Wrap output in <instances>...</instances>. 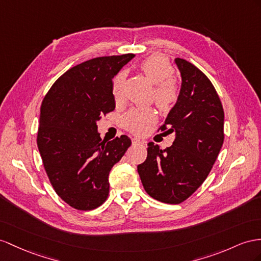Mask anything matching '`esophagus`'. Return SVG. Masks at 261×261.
Returning a JSON list of instances; mask_svg holds the SVG:
<instances>
[{"label":"esophagus","instance_id":"1","mask_svg":"<svg viewBox=\"0 0 261 261\" xmlns=\"http://www.w3.org/2000/svg\"><path fill=\"white\" fill-rule=\"evenodd\" d=\"M132 143L133 144H139V143H144V141L141 139H139V138H132Z\"/></svg>","mask_w":261,"mask_h":261}]
</instances>
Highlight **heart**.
I'll list each match as a JSON object with an SVG mask.
<instances>
[{"instance_id": "b5f03b06", "label": "heart", "mask_w": 261, "mask_h": 261, "mask_svg": "<svg viewBox=\"0 0 261 261\" xmlns=\"http://www.w3.org/2000/svg\"><path fill=\"white\" fill-rule=\"evenodd\" d=\"M141 69L145 77L156 85L154 93L158 106L161 109H169L178 97L176 86L171 79L174 75V68L164 56L152 55L142 62ZM125 77L126 73L122 70L112 80V95L116 101L122 99ZM154 119V112L151 109H132L124 116L123 123L132 132L142 135L149 130Z\"/></svg>"}]
</instances>
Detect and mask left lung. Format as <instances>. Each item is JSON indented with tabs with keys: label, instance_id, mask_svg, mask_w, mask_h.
<instances>
[{
	"label": "left lung",
	"instance_id": "8db88e82",
	"mask_svg": "<svg viewBox=\"0 0 261 261\" xmlns=\"http://www.w3.org/2000/svg\"><path fill=\"white\" fill-rule=\"evenodd\" d=\"M181 89L161 130L175 133L162 150L148 143V156L138 165L145 192L154 199L179 204L189 198L213 168L224 142V110L211 80L190 62L174 59Z\"/></svg>",
	"mask_w": 261,
	"mask_h": 261
}]
</instances>
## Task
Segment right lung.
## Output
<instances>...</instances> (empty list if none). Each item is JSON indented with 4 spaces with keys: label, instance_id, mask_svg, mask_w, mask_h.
<instances>
[{
    "label": "right lung",
    "instance_id": "right-lung-1",
    "mask_svg": "<svg viewBox=\"0 0 261 261\" xmlns=\"http://www.w3.org/2000/svg\"><path fill=\"white\" fill-rule=\"evenodd\" d=\"M133 57H97L72 67L43 100L38 151L57 195L76 210L90 211L105 203L109 172L131 145L126 136L101 140L97 122L115 110L112 78Z\"/></svg>",
    "mask_w": 261,
    "mask_h": 261
}]
</instances>
